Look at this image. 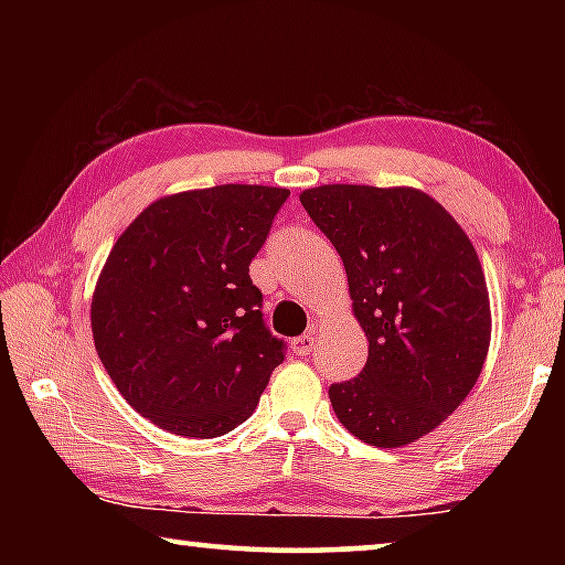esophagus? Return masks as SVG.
Masks as SVG:
<instances>
[{
  "label": "esophagus",
  "instance_id": "esophagus-1",
  "mask_svg": "<svg viewBox=\"0 0 565 565\" xmlns=\"http://www.w3.org/2000/svg\"><path fill=\"white\" fill-rule=\"evenodd\" d=\"M291 351L296 353V356H309V353L313 351V333H303V337L294 339Z\"/></svg>",
  "mask_w": 565,
  "mask_h": 565
}]
</instances>
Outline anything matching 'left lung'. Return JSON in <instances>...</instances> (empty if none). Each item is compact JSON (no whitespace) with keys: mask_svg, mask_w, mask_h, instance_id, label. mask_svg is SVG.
Wrapping results in <instances>:
<instances>
[{"mask_svg":"<svg viewBox=\"0 0 565 565\" xmlns=\"http://www.w3.org/2000/svg\"><path fill=\"white\" fill-rule=\"evenodd\" d=\"M299 199L337 246L369 339L361 374L329 388L333 414L363 444L418 441L461 406L489 353V286L471 238L414 186L323 184Z\"/></svg>","mask_w":565,"mask_h":565,"instance_id":"obj_1","label":"left lung"}]
</instances>
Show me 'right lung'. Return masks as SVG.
<instances>
[{
    "mask_svg": "<svg viewBox=\"0 0 565 565\" xmlns=\"http://www.w3.org/2000/svg\"><path fill=\"white\" fill-rule=\"evenodd\" d=\"M286 196L262 184L167 194L111 246L92 296L94 347L127 404L164 431H232L284 361L248 264Z\"/></svg>",
    "mask_w": 565,
    "mask_h": 565,
    "instance_id": "obj_1",
    "label": "right lung"
}]
</instances>
